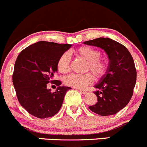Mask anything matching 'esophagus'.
I'll list each match as a JSON object with an SVG mask.
<instances>
[{
    "mask_svg": "<svg viewBox=\"0 0 147 147\" xmlns=\"http://www.w3.org/2000/svg\"><path fill=\"white\" fill-rule=\"evenodd\" d=\"M79 91L80 92L82 93V94H87V91H85V90H81V89H80Z\"/></svg>",
    "mask_w": 147,
    "mask_h": 147,
    "instance_id": "esophagus-1",
    "label": "esophagus"
}]
</instances>
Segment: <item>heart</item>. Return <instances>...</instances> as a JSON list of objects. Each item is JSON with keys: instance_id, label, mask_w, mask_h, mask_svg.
<instances>
[{"instance_id": "heart-1", "label": "heart", "mask_w": 147, "mask_h": 147, "mask_svg": "<svg viewBox=\"0 0 147 147\" xmlns=\"http://www.w3.org/2000/svg\"><path fill=\"white\" fill-rule=\"evenodd\" d=\"M75 55L87 62L85 71H90L97 78H101L108 69L107 60L100 58V50L88 46H82L75 51ZM57 70L60 73H67L70 69V58L67 53H64L60 57L57 63ZM94 76L90 72L84 75L70 74L65 77L64 82L66 85L78 89H82L94 82Z\"/></svg>"}]
</instances>
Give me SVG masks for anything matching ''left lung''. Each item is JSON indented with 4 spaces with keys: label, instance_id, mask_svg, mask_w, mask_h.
<instances>
[{
    "label": "left lung",
    "instance_id": "8db88e82",
    "mask_svg": "<svg viewBox=\"0 0 147 147\" xmlns=\"http://www.w3.org/2000/svg\"><path fill=\"white\" fill-rule=\"evenodd\" d=\"M84 44L103 49L108 55L107 73L94 86L97 91L95 105L89 109L101 116L115 115L125 107L131 100L137 80L133 57L127 47L108 38L85 41Z\"/></svg>",
    "mask_w": 147,
    "mask_h": 147
}]
</instances>
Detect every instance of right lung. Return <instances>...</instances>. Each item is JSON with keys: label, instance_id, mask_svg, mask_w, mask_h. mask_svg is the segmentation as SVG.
I'll return each instance as SVG.
<instances>
[{"label": "right lung", "instance_id": "right-lung-1", "mask_svg": "<svg viewBox=\"0 0 147 147\" xmlns=\"http://www.w3.org/2000/svg\"><path fill=\"white\" fill-rule=\"evenodd\" d=\"M72 45L40 41L22 50L18 56L13 74V83L19 103L29 114L40 119L51 117L61 108L70 87L60 86L53 80L60 56ZM48 83L58 86L52 93Z\"/></svg>", "mask_w": 147, "mask_h": 147}]
</instances>
